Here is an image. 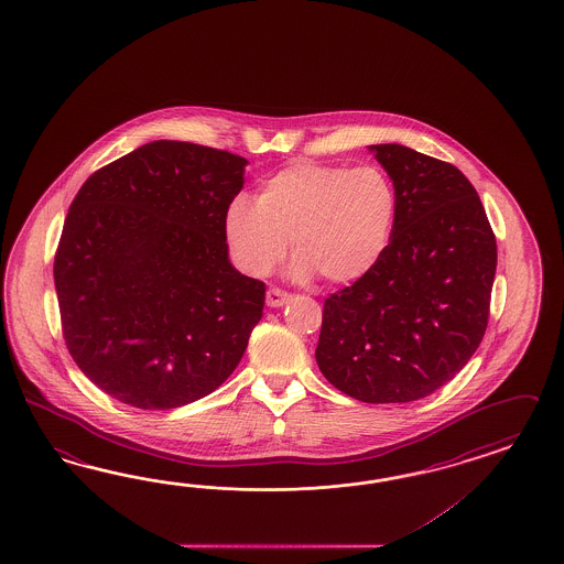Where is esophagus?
I'll list each match as a JSON object with an SVG mask.
<instances>
[{"mask_svg": "<svg viewBox=\"0 0 564 564\" xmlns=\"http://www.w3.org/2000/svg\"><path fill=\"white\" fill-rule=\"evenodd\" d=\"M290 300L291 295L288 291L279 290V288H271V290L267 291V304L271 305V307L288 304Z\"/></svg>", "mask_w": 564, "mask_h": 564, "instance_id": "34e87169", "label": "esophagus"}]
</instances>
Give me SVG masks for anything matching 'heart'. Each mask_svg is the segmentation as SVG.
<instances>
[{
	"label": "heart",
	"instance_id": "b5f03b06",
	"mask_svg": "<svg viewBox=\"0 0 564 564\" xmlns=\"http://www.w3.org/2000/svg\"><path fill=\"white\" fill-rule=\"evenodd\" d=\"M397 217V186L381 167L300 160L267 178L257 200L234 198L226 234L248 274L271 273L291 240L295 279L321 273L328 283L347 285L378 267Z\"/></svg>",
	"mask_w": 564,
	"mask_h": 564
}]
</instances>
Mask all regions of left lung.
<instances>
[{"label": "left lung", "instance_id": "obj_1", "mask_svg": "<svg viewBox=\"0 0 564 564\" xmlns=\"http://www.w3.org/2000/svg\"><path fill=\"white\" fill-rule=\"evenodd\" d=\"M369 150L397 186V226L378 267L326 297L316 361L355 400L412 402L454 380L478 349L497 240L456 166L398 143Z\"/></svg>", "mask_w": 564, "mask_h": 564}]
</instances>
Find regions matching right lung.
Segmentation results:
<instances>
[{"mask_svg": "<svg viewBox=\"0 0 564 564\" xmlns=\"http://www.w3.org/2000/svg\"><path fill=\"white\" fill-rule=\"evenodd\" d=\"M242 155L152 141L91 174L55 252L63 338L122 404L167 411L212 394L248 347L264 283L228 259Z\"/></svg>", "mask_w": 564, "mask_h": 564, "instance_id": "obj_1", "label": "right lung"}]
</instances>
